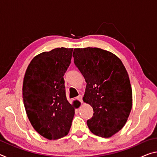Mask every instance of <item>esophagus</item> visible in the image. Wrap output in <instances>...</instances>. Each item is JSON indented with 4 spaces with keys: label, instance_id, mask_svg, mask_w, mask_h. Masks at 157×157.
Segmentation results:
<instances>
[{
    "label": "esophagus",
    "instance_id": "esophagus-1",
    "mask_svg": "<svg viewBox=\"0 0 157 157\" xmlns=\"http://www.w3.org/2000/svg\"><path fill=\"white\" fill-rule=\"evenodd\" d=\"M77 99H78L80 102H82V103L83 102V101H82V95H79V96L77 98Z\"/></svg>",
    "mask_w": 157,
    "mask_h": 157
}]
</instances>
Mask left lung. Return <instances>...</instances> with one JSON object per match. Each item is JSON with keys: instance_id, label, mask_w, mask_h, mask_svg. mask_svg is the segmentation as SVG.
Masks as SVG:
<instances>
[{"instance_id": "obj_1", "label": "left lung", "mask_w": 157, "mask_h": 157, "mask_svg": "<svg viewBox=\"0 0 157 157\" xmlns=\"http://www.w3.org/2000/svg\"><path fill=\"white\" fill-rule=\"evenodd\" d=\"M74 63L86 82L83 101L94 109L87 121L93 134L109 138L124 126L132 107V90L119 58L98 48H75Z\"/></svg>"}]
</instances>
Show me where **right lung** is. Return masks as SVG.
<instances>
[{
	"label": "right lung",
	"mask_w": 157,
	"mask_h": 157,
	"mask_svg": "<svg viewBox=\"0 0 157 157\" xmlns=\"http://www.w3.org/2000/svg\"><path fill=\"white\" fill-rule=\"evenodd\" d=\"M73 48H57L36 55L23 82V100L32 126L41 136L56 140L66 136L78 101L66 99L63 75Z\"/></svg>",
	"instance_id": "1"
}]
</instances>
